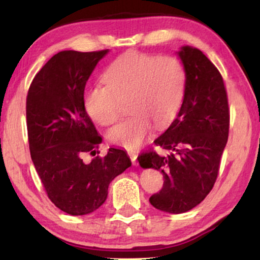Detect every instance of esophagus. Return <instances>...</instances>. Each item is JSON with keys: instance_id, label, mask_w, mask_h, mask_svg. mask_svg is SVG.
I'll use <instances>...</instances> for the list:
<instances>
[{"instance_id": "obj_1", "label": "esophagus", "mask_w": 260, "mask_h": 260, "mask_svg": "<svg viewBox=\"0 0 260 260\" xmlns=\"http://www.w3.org/2000/svg\"><path fill=\"white\" fill-rule=\"evenodd\" d=\"M127 153H128V156L131 158L132 162H133V165H138V161H136V157H138V153H136L135 151H128Z\"/></svg>"}]
</instances>
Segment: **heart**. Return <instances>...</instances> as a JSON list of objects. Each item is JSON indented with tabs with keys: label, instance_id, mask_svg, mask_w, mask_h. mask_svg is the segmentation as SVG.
Returning <instances> with one entry per match:
<instances>
[{
	"label": "heart",
	"instance_id": "1",
	"mask_svg": "<svg viewBox=\"0 0 260 260\" xmlns=\"http://www.w3.org/2000/svg\"><path fill=\"white\" fill-rule=\"evenodd\" d=\"M105 86H94L86 93L87 113L100 125L116 122L129 103V118L107 133L110 142L133 150L143 144L153 124L164 127L181 108L187 73L174 56L128 51L113 60L103 74Z\"/></svg>",
	"mask_w": 260,
	"mask_h": 260
}]
</instances>
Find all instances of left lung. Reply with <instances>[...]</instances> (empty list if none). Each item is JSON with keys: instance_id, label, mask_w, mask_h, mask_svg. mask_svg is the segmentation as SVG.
I'll use <instances>...</instances> for the list:
<instances>
[{"instance_id": "1", "label": "left lung", "mask_w": 260, "mask_h": 260, "mask_svg": "<svg viewBox=\"0 0 260 260\" xmlns=\"http://www.w3.org/2000/svg\"><path fill=\"white\" fill-rule=\"evenodd\" d=\"M178 55L187 73L181 108L171 126L153 143L170 152L150 149L139 155L143 169L159 170L164 184L149 199L167 213H183L203 201L217 180L230 133V107L218 69L201 50L182 47Z\"/></svg>"}]
</instances>
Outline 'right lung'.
I'll use <instances>...</instances> for the list:
<instances>
[{
  "label": "right lung",
  "instance_id": "1",
  "mask_svg": "<svg viewBox=\"0 0 260 260\" xmlns=\"http://www.w3.org/2000/svg\"><path fill=\"white\" fill-rule=\"evenodd\" d=\"M109 49L60 51L30 83L26 122L30 157L49 200L71 215L94 212L108 197L110 182L132 165L124 150L95 156L102 138L85 108L86 82Z\"/></svg>",
  "mask_w": 260,
  "mask_h": 260
}]
</instances>
